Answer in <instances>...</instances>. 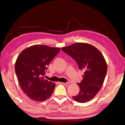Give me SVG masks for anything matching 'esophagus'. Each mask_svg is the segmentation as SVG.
Segmentation results:
<instances>
[{
    "label": "esophagus",
    "instance_id": "34e87169",
    "mask_svg": "<svg viewBox=\"0 0 125 125\" xmlns=\"http://www.w3.org/2000/svg\"><path fill=\"white\" fill-rule=\"evenodd\" d=\"M61 84H62L64 85L65 86H66V87H67L69 85H70V83L69 82H66V83H61Z\"/></svg>",
    "mask_w": 125,
    "mask_h": 125
}]
</instances>
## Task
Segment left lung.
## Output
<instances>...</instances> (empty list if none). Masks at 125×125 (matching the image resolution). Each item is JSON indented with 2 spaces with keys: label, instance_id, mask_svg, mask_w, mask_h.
<instances>
[{
  "label": "left lung",
  "instance_id": "8db88e82",
  "mask_svg": "<svg viewBox=\"0 0 125 125\" xmlns=\"http://www.w3.org/2000/svg\"><path fill=\"white\" fill-rule=\"evenodd\" d=\"M62 50L76 61L80 70L84 71L83 80L77 83L80 91L73 99L79 103L90 101L100 90L107 73L103 55L95 47L83 43H74Z\"/></svg>",
  "mask_w": 125,
  "mask_h": 125
}]
</instances>
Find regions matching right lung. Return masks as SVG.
<instances>
[{
  "mask_svg": "<svg viewBox=\"0 0 125 125\" xmlns=\"http://www.w3.org/2000/svg\"><path fill=\"white\" fill-rule=\"evenodd\" d=\"M60 50L44 45H35L24 49L19 54L15 66L21 89L36 102L45 101L55 87L54 83L44 79L48 66Z\"/></svg>",
  "mask_w": 125,
  "mask_h": 125,
  "instance_id": "obj_1",
  "label": "right lung"
}]
</instances>
